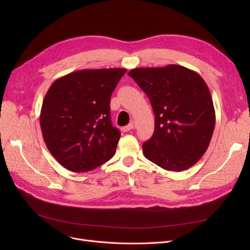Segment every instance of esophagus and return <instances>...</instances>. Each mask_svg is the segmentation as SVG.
Here are the masks:
<instances>
[{"mask_svg":"<svg viewBox=\"0 0 250 250\" xmlns=\"http://www.w3.org/2000/svg\"><path fill=\"white\" fill-rule=\"evenodd\" d=\"M135 127V125H134V124L132 123V124H128L127 125H125V126H124V127H122V130L124 133H126V132H129L130 129H133Z\"/></svg>","mask_w":250,"mask_h":250,"instance_id":"1","label":"esophagus"}]
</instances>
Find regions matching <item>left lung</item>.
<instances>
[{
	"mask_svg": "<svg viewBox=\"0 0 250 250\" xmlns=\"http://www.w3.org/2000/svg\"><path fill=\"white\" fill-rule=\"evenodd\" d=\"M149 97L154 134L143 144L146 158L168 171L193 166L211 142L216 114L204 79L178 64L137 68L127 73Z\"/></svg>",
	"mask_w": 250,
	"mask_h": 250,
	"instance_id": "8db88e82",
	"label": "left lung"
}]
</instances>
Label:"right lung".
I'll use <instances>...</instances> for the list:
<instances>
[{"mask_svg": "<svg viewBox=\"0 0 250 250\" xmlns=\"http://www.w3.org/2000/svg\"><path fill=\"white\" fill-rule=\"evenodd\" d=\"M125 69H86L59 78L42 102L41 127L56 160L87 172L112 158L121 133L110 121V97Z\"/></svg>", "mask_w": 250, "mask_h": 250, "instance_id": "right-lung-1", "label": "right lung"}]
</instances>
